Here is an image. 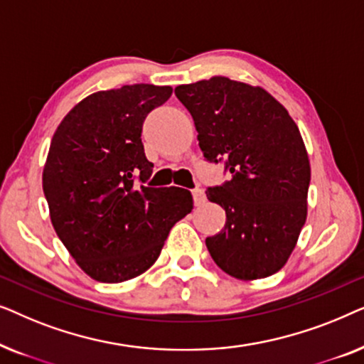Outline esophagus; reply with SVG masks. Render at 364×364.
Returning a JSON list of instances; mask_svg holds the SVG:
<instances>
[{
  "label": "esophagus",
  "instance_id": "1",
  "mask_svg": "<svg viewBox=\"0 0 364 364\" xmlns=\"http://www.w3.org/2000/svg\"><path fill=\"white\" fill-rule=\"evenodd\" d=\"M192 196H193V202H196V205H203L205 203V193H203L202 188H193L192 191Z\"/></svg>",
  "mask_w": 364,
  "mask_h": 364
}]
</instances>
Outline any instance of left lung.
<instances>
[{"label": "left lung", "instance_id": "1", "mask_svg": "<svg viewBox=\"0 0 364 364\" xmlns=\"http://www.w3.org/2000/svg\"><path fill=\"white\" fill-rule=\"evenodd\" d=\"M191 112L207 162L230 181L207 198L227 222L205 245L213 262L240 280L270 277L285 265L306 220L310 162L290 114L265 89L215 76L176 87Z\"/></svg>", "mask_w": 364, "mask_h": 364}]
</instances>
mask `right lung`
<instances>
[{
  "instance_id": "add662e5",
  "label": "right lung",
  "mask_w": 364,
  "mask_h": 364,
  "mask_svg": "<svg viewBox=\"0 0 364 364\" xmlns=\"http://www.w3.org/2000/svg\"><path fill=\"white\" fill-rule=\"evenodd\" d=\"M171 86L132 84L94 92L54 132L43 191L58 237L94 280L121 283L161 255L173 223L192 212L187 188L147 187L154 164L141 139Z\"/></svg>"
}]
</instances>
